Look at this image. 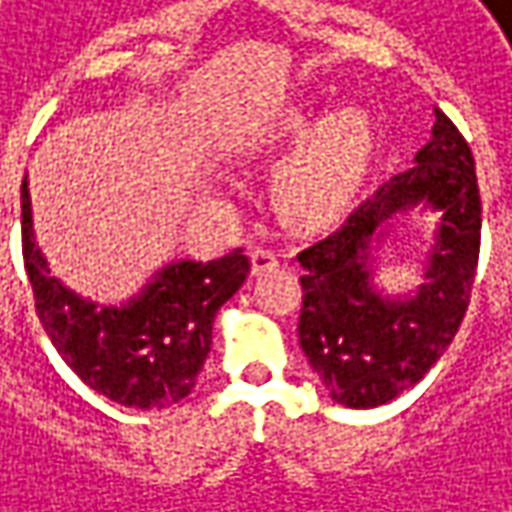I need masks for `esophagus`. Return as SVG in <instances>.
Segmentation results:
<instances>
[{
  "mask_svg": "<svg viewBox=\"0 0 512 512\" xmlns=\"http://www.w3.org/2000/svg\"><path fill=\"white\" fill-rule=\"evenodd\" d=\"M249 257H252V272L255 275H260V272H266V269H272V266L280 263V255L275 249H269V246H255L249 252Z\"/></svg>",
  "mask_w": 512,
  "mask_h": 512,
  "instance_id": "1",
  "label": "esophagus"
}]
</instances>
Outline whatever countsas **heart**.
Segmentation results:
<instances>
[{
	"mask_svg": "<svg viewBox=\"0 0 512 512\" xmlns=\"http://www.w3.org/2000/svg\"><path fill=\"white\" fill-rule=\"evenodd\" d=\"M309 114L286 111L269 125L272 140H295L306 131ZM372 154V123L367 111L344 105L309 128L298 151L280 168L278 194L283 206L303 220H323L344 209L355 194Z\"/></svg>",
	"mask_w": 512,
	"mask_h": 512,
	"instance_id": "b5f03b06",
	"label": "heart"
}]
</instances>
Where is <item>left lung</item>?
<instances>
[{"mask_svg": "<svg viewBox=\"0 0 512 512\" xmlns=\"http://www.w3.org/2000/svg\"><path fill=\"white\" fill-rule=\"evenodd\" d=\"M442 214L410 299H387L371 275V243L398 213ZM481 243L476 163L453 120L435 108L430 143L415 166L395 174L344 223L298 255L303 275L298 338L332 401L372 410L415 387L453 344L464 321Z\"/></svg>", "mask_w": 512, "mask_h": 512, "instance_id": "1", "label": "left lung"}]
</instances>
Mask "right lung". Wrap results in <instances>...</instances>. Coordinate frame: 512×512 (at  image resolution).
<instances>
[{
    "label": "right lung",
    "instance_id": "add662e5",
    "mask_svg": "<svg viewBox=\"0 0 512 512\" xmlns=\"http://www.w3.org/2000/svg\"><path fill=\"white\" fill-rule=\"evenodd\" d=\"M22 257L34 286L36 315L62 361L105 398L163 410L189 395L212 349V323L249 275L243 249L200 263L174 260L120 306H97L51 278L22 180Z\"/></svg>",
    "mask_w": 512,
    "mask_h": 512
}]
</instances>
